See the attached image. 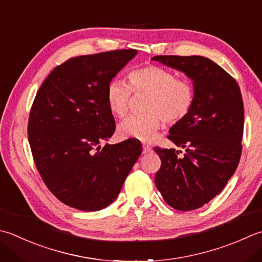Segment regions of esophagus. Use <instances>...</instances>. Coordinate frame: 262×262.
I'll return each mask as SVG.
<instances>
[{"instance_id":"34e87169","label":"esophagus","mask_w":262,"mask_h":262,"mask_svg":"<svg viewBox=\"0 0 262 262\" xmlns=\"http://www.w3.org/2000/svg\"><path fill=\"white\" fill-rule=\"evenodd\" d=\"M151 151V147L148 146V145H146V144H143V153H147V152H150Z\"/></svg>"}]
</instances>
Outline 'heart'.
Listing matches in <instances>:
<instances>
[{"label": "heart", "mask_w": 262, "mask_h": 262, "mask_svg": "<svg viewBox=\"0 0 262 262\" xmlns=\"http://www.w3.org/2000/svg\"><path fill=\"white\" fill-rule=\"evenodd\" d=\"M129 85L121 79H111L106 86L105 99L110 112L122 118L127 115L135 94H147L144 115L128 117L119 125L122 138H135L143 142L155 138L163 125L177 124L185 118L195 100L194 86L186 79L176 78V75L162 67L145 64L128 73Z\"/></svg>", "instance_id": "heart-1"}]
</instances>
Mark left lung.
Here are the masks:
<instances>
[{
    "instance_id": "left-lung-1",
    "label": "left lung",
    "mask_w": 262,
    "mask_h": 262,
    "mask_svg": "<svg viewBox=\"0 0 262 262\" xmlns=\"http://www.w3.org/2000/svg\"><path fill=\"white\" fill-rule=\"evenodd\" d=\"M152 60L185 73L195 91L192 110L168 135L186 148L185 155L153 147L161 159L155 178L158 191L168 206L189 211L218 195L236 170L244 127L242 94L236 80L204 56L157 55Z\"/></svg>"
}]
</instances>
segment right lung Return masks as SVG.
I'll use <instances>...</instances> for the list:
<instances>
[{"mask_svg": "<svg viewBox=\"0 0 262 262\" xmlns=\"http://www.w3.org/2000/svg\"><path fill=\"white\" fill-rule=\"evenodd\" d=\"M136 54L129 49L75 56L55 67L35 96L28 120L34 162L51 193L71 208L109 206L141 156L133 138L100 145L116 129L106 86Z\"/></svg>", "mask_w": 262, "mask_h": 262, "instance_id": "1", "label": "right lung"}]
</instances>
